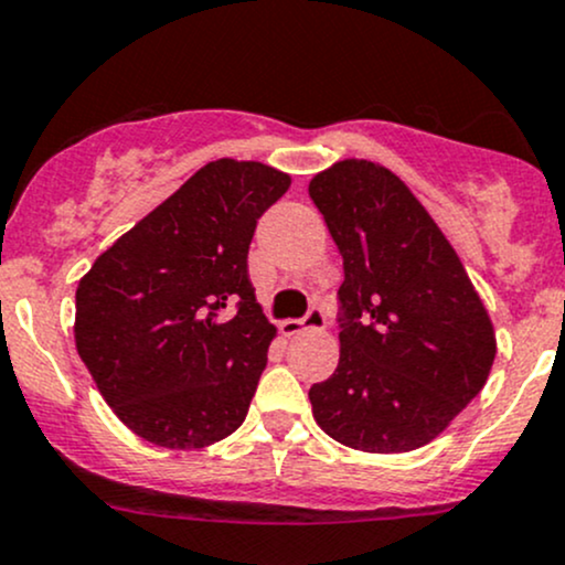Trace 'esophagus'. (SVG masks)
Masks as SVG:
<instances>
[{
	"mask_svg": "<svg viewBox=\"0 0 565 565\" xmlns=\"http://www.w3.org/2000/svg\"><path fill=\"white\" fill-rule=\"evenodd\" d=\"M324 311H321L319 306H313L311 311H308L302 319H287L281 321V332L284 334H297L302 330H319V327H324Z\"/></svg>",
	"mask_w": 565,
	"mask_h": 565,
	"instance_id": "esophagus-1",
	"label": "esophagus"
}]
</instances>
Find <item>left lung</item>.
<instances>
[{
	"mask_svg": "<svg viewBox=\"0 0 565 565\" xmlns=\"http://www.w3.org/2000/svg\"><path fill=\"white\" fill-rule=\"evenodd\" d=\"M343 257L340 362L313 418L364 454L431 443L486 386L491 316L437 222L396 173L340 160L308 184Z\"/></svg>",
	"mask_w": 565,
	"mask_h": 565,
	"instance_id": "left-lung-1",
	"label": "left lung"
}]
</instances>
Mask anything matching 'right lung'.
Instances as JSON below:
<instances>
[{
  "label": "right lung",
  "mask_w": 565,
  "mask_h": 565,
  "mask_svg": "<svg viewBox=\"0 0 565 565\" xmlns=\"http://www.w3.org/2000/svg\"><path fill=\"white\" fill-rule=\"evenodd\" d=\"M289 184L254 160L206 163L79 278V359L147 443L195 450L244 424L276 334L246 257Z\"/></svg>",
  "instance_id": "obj_1"
}]
</instances>
